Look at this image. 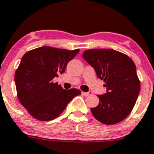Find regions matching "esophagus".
Here are the masks:
<instances>
[{
    "instance_id": "esophagus-1",
    "label": "esophagus",
    "mask_w": 154,
    "mask_h": 154,
    "mask_svg": "<svg viewBox=\"0 0 154 154\" xmlns=\"http://www.w3.org/2000/svg\"><path fill=\"white\" fill-rule=\"evenodd\" d=\"M82 95H84V96H85V97H88V96H90V95H92L93 94V93H92L91 91H89V92H82Z\"/></svg>"
}]
</instances>
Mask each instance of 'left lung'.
I'll use <instances>...</instances> for the list:
<instances>
[{
	"label": "left lung",
	"mask_w": 154,
	"mask_h": 154,
	"mask_svg": "<svg viewBox=\"0 0 154 154\" xmlns=\"http://www.w3.org/2000/svg\"><path fill=\"white\" fill-rule=\"evenodd\" d=\"M83 57L106 87V93L97 95L100 103L90 109L92 114L103 124L120 122L133 109L140 91L135 64L128 56L113 49H89Z\"/></svg>",
	"instance_id": "1"
}]
</instances>
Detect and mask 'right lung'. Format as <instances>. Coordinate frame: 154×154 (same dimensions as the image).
I'll use <instances>...</instances> for the list:
<instances>
[{"instance_id": "1", "label": "right lung", "mask_w": 154, "mask_h": 154, "mask_svg": "<svg viewBox=\"0 0 154 154\" xmlns=\"http://www.w3.org/2000/svg\"><path fill=\"white\" fill-rule=\"evenodd\" d=\"M79 51L43 46L23 56L15 73L16 88L19 100L32 117L39 121L53 120L80 95L77 89L64 90L53 81L65 71L67 63Z\"/></svg>"}]
</instances>
